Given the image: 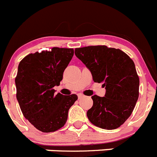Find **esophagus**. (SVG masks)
<instances>
[{"mask_svg":"<svg viewBox=\"0 0 157 157\" xmlns=\"http://www.w3.org/2000/svg\"><path fill=\"white\" fill-rule=\"evenodd\" d=\"M78 98H79V99H81V98H84V97H85V96L83 95L82 94H78Z\"/></svg>","mask_w":157,"mask_h":157,"instance_id":"obj_1","label":"esophagus"}]
</instances>
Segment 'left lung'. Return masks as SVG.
<instances>
[{
    "label": "left lung",
    "mask_w": 157,
    "mask_h": 157,
    "mask_svg": "<svg viewBox=\"0 0 157 157\" xmlns=\"http://www.w3.org/2000/svg\"><path fill=\"white\" fill-rule=\"evenodd\" d=\"M75 56L90 69L95 82H102L105 97L92 96L87 117L100 128L114 130L130 116L139 96V77L130 56L106 45L76 48Z\"/></svg>",
    "instance_id": "left-lung-1"
}]
</instances>
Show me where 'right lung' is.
Instances as JSON below:
<instances>
[{
	"mask_svg": "<svg viewBox=\"0 0 157 157\" xmlns=\"http://www.w3.org/2000/svg\"><path fill=\"white\" fill-rule=\"evenodd\" d=\"M73 55V48L53 47L28 54L19 62L15 78L16 98L24 117L41 132L63 127L69 109L77 101L76 94H55L53 89L63 79Z\"/></svg>",
	"mask_w": 157,
	"mask_h": 157,
	"instance_id": "add662e5",
	"label": "right lung"
}]
</instances>
